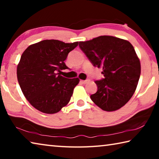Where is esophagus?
I'll list each match as a JSON object with an SVG mask.
<instances>
[{"label":"esophagus","mask_w":159,"mask_h":159,"mask_svg":"<svg viewBox=\"0 0 159 159\" xmlns=\"http://www.w3.org/2000/svg\"><path fill=\"white\" fill-rule=\"evenodd\" d=\"M90 81V80L89 79H87V80H81V83H83V84H85V83H88Z\"/></svg>","instance_id":"34e87169"}]
</instances>
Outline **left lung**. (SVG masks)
<instances>
[{
    "label": "left lung",
    "instance_id": "obj_1",
    "mask_svg": "<svg viewBox=\"0 0 159 159\" xmlns=\"http://www.w3.org/2000/svg\"><path fill=\"white\" fill-rule=\"evenodd\" d=\"M79 47L95 66L102 68L104 79L95 80L93 102L104 111L121 108L133 95L140 76V61L130 42L111 36H100L79 42Z\"/></svg>",
    "mask_w": 159,
    "mask_h": 159
}]
</instances>
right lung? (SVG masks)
<instances>
[{"mask_svg": "<svg viewBox=\"0 0 159 159\" xmlns=\"http://www.w3.org/2000/svg\"><path fill=\"white\" fill-rule=\"evenodd\" d=\"M78 44L44 40L24 51L17 68V80L24 95L37 110L55 114L69 102L80 80L66 79L60 72L68 69L64 61Z\"/></svg>", "mask_w": 159, "mask_h": 159, "instance_id": "obj_1", "label": "right lung"}]
</instances>
